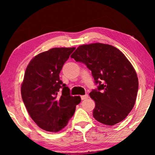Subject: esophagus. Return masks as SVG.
Segmentation results:
<instances>
[{
    "label": "esophagus",
    "instance_id": "1",
    "mask_svg": "<svg viewBox=\"0 0 155 155\" xmlns=\"http://www.w3.org/2000/svg\"><path fill=\"white\" fill-rule=\"evenodd\" d=\"M88 94H84V95H83V96H81V99H82V100H84V99H87L88 98Z\"/></svg>",
    "mask_w": 155,
    "mask_h": 155
}]
</instances>
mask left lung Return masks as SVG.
<instances>
[{
	"mask_svg": "<svg viewBox=\"0 0 155 155\" xmlns=\"http://www.w3.org/2000/svg\"><path fill=\"white\" fill-rule=\"evenodd\" d=\"M71 58L85 64L98 84L90 93L95 119L114 126L126 118L135 105L138 79L125 55L109 44L95 43L80 46Z\"/></svg>",
	"mask_w": 155,
	"mask_h": 155,
	"instance_id": "obj_1",
	"label": "left lung"
}]
</instances>
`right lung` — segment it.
<instances>
[{"instance_id": "add662e5", "label": "right lung", "mask_w": 155, "mask_h": 155, "mask_svg": "<svg viewBox=\"0 0 155 155\" xmlns=\"http://www.w3.org/2000/svg\"><path fill=\"white\" fill-rule=\"evenodd\" d=\"M75 49L54 48L42 52L31 59L25 71L21 86L23 102L34 121L48 132L64 128L81 101L80 97L70 94V89L59 78Z\"/></svg>"}]
</instances>
